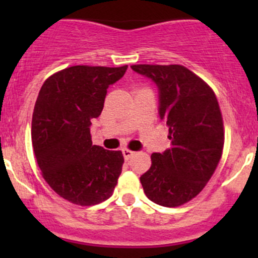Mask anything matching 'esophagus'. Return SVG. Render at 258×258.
<instances>
[{
    "label": "esophagus",
    "mask_w": 258,
    "mask_h": 258,
    "mask_svg": "<svg viewBox=\"0 0 258 258\" xmlns=\"http://www.w3.org/2000/svg\"><path fill=\"white\" fill-rule=\"evenodd\" d=\"M122 153H123V157H124V160H130V158H131L132 156L135 155V152H134V151L128 150V148H123V150H122Z\"/></svg>",
    "instance_id": "esophagus-1"
}]
</instances>
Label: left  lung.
I'll return each instance as SVG.
<instances>
[{
    "mask_svg": "<svg viewBox=\"0 0 258 258\" xmlns=\"http://www.w3.org/2000/svg\"><path fill=\"white\" fill-rule=\"evenodd\" d=\"M160 90V118L168 126L171 147L151 155L140 177L146 196L165 207H178L197 196L221 160L225 144L217 97L201 77L181 64H134Z\"/></svg>",
    "mask_w": 258,
    "mask_h": 258,
    "instance_id": "left-lung-1",
    "label": "left lung"
}]
</instances>
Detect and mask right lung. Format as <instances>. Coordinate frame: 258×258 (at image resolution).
I'll return each instance as SVG.
<instances>
[{
  "instance_id": "add662e5",
  "label": "right lung",
  "mask_w": 258,
  "mask_h": 258,
  "mask_svg": "<svg viewBox=\"0 0 258 258\" xmlns=\"http://www.w3.org/2000/svg\"><path fill=\"white\" fill-rule=\"evenodd\" d=\"M121 67L72 66L43 82L32 114V146L42 177L58 196L79 206L110 199L122 172L121 151L92 145L90 126L102 112L108 86Z\"/></svg>"
}]
</instances>
